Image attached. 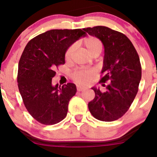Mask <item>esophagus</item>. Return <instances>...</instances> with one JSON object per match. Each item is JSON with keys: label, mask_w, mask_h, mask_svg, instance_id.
Returning a JSON list of instances; mask_svg holds the SVG:
<instances>
[{"label": "esophagus", "mask_w": 157, "mask_h": 157, "mask_svg": "<svg viewBox=\"0 0 157 157\" xmlns=\"http://www.w3.org/2000/svg\"><path fill=\"white\" fill-rule=\"evenodd\" d=\"M77 91H84L85 89H86V88H84V87H81V86H77Z\"/></svg>", "instance_id": "34e87169"}]
</instances>
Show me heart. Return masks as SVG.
<instances>
[{
	"instance_id": "heart-1",
	"label": "heart",
	"mask_w": 157,
	"mask_h": 157,
	"mask_svg": "<svg viewBox=\"0 0 157 157\" xmlns=\"http://www.w3.org/2000/svg\"><path fill=\"white\" fill-rule=\"evenodd\" d=\"M82 44L91 56L100 55L102 49V42L98 38L92 36L83 39ZM75 51V46H71L65 53V59L68 60ZM96 76V71L93 68H82L75 71L72 74V78L75 82L81 85H86Z\"/></svg>"
}]
</instances>
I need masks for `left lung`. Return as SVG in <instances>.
Here are the masks:
<instances>
[{"label":"left lung","instance_id":"8db88e82","mask_svg":"<svg viewBox=\"0 0 157 157\" xmlns=\"http://www.w3.org/2000/svg\"><path fill=\"white\" fill-rule=\"evenodd\" d=\"M83 30L100 39L103 44L101 71L103 76L100 82H108L105 92H101L99 88H91L95 97L89 102V109L97 120L114 121L127 112L137 94L142 77L140 57L134 45L124 34L102 26Z\"/></svg>","mask_w":157,"mask_h":157}]
</instances>
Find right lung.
Segmentation results:
<instances>
[{
  "label": "right lung",
  "instance_id": "add662e5",
  "mask_svg": "<svg viewBox=\"0 0 157 157\" xmlns=\"http://www.w3.org/2000/svg\"><path fill=\"white\" fill-rule=\"evenodd\" d=\"M86 35L81 29H52L32 39L23 50L18 63V89L27 111L40 123L55 125L67 115L76 86H52V80L56 68L65 63L68 48Z\"/></svg>",
  "mask_w": 157,
  "mask_h": 157
}]
</instances>
